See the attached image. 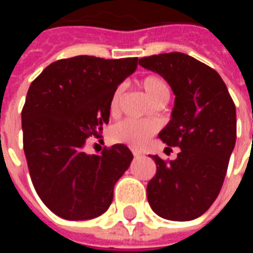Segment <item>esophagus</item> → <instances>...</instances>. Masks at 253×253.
Listing matches in <instances>:
<instances>
[{
	"label": "esophagus",
	"mask_w": 253,
	"mask_h": 253,
	"mask_svg": "<svg viewBox=\"0 0 253 253\" xmlns=\"http://www.w3.org/2000/svg\"><path fill=\"white\" fill-rule=\"evenodd\" d=\"M132 154H134V157H139V156H141V153L137 152V150H132Z\"/></svg>",
	"instance_id": "1"
}]
</instances>
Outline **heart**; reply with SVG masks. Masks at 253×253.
Segmentation results:
<instances>
[{"mask_svg": "<svg viewBox=\"0 0 253 253\" xmlns=\"http://www.w3.org/2000/svg\"><path fill=\"white\" fill-rule=\"evenodd\" d=\"M143 92L148 96V99L152 103H156L159 100L169 99V86L165 80L159 76H148L141 83ZM125 86L119 85L114 90L110 100V110L112 114H116L121 107L122 97H123ZM157 123L153 121H138V119H123L118 122L111 128V139L114 142L125 143L134 149H141L145 146L150 137L157 131Z\"/></svg>", "mask_w": 253, "mask_h": 253, "instance_id": "b5f03b06", "label": "heart"}]
</instances>
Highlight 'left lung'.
<instances>
[{"instance_id":"8db88e82","label":"left lung","mask_w":253,"mask_h":253,"mask_svg":"<svg viewBox=\"0 0 253 253\" xmlns=\"http://www.w3.org/2000/svg\"><path fill=\"white\" fill-rule=\"evenodd\" d=\"M139 65L160 74L175 93L159 138L180 148L169 163L150 156L157 172L146 188L149 205L165 219H195L217 199L228 170L236 143L233 100L214 69L183 52L141 58Z\"/></svg>"}]
</instances>
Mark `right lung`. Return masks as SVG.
Here are the masks:
<instances>
[{"instance_id": "right-lung-1", "label": "right lung", "mask_w": 253, "mask_h": 253, "mask_svg": "<svg viewBox=\"0 0 253 253\" xmlns=\"http://www.w3.org/2000/svg\"><path fill=\"white\" fill-rule=\"evenodd\" d=\"M137 65L138 58L78 55L52 62L31 84L21 112L25 159L38 195L58 217L92 219L112 203L132 153L122 143L101 154L84 146L100 138L111 96Z\"/></svg>"}]
</instances>
